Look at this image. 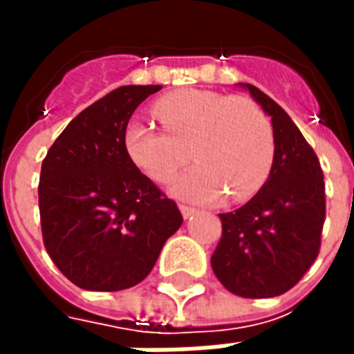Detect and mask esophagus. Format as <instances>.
<instances>
[{
    "instance_id": "obj_1",
    "label": "esophagus",
    "mask_w": 354,
    "mask_h": 354,
    "mask_svg": "<svg viewBox=\"0 0 354 354\" xmlns=\"http://www.w3.org/2000/svg\"><path fill=\"white\" fill-rule=\"evenodd\" d=\"M180 212H182V216H184V220H189V218H192V216L195 214L197 210L192 207H185V205H182V207H180Z\"/></svg>"
}]
</instances>
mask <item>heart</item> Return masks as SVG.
<instances>
[{
  "label": "heart",
  "instance_id": "obj_1",
  "mask_svg": "<svg viewBox=\"0 0 354 354\" xmlns=\"http://www.w3.org/2000/svg\"><path fill=\"white\" fill-rule=\"evenodd\" d=\"M153 115L165 131L132 119L123 147L136 169L153 182H169L180 167L197 159L170 184L178 199L245 201L260 189L274 157L273 127L266 111L246 96L184 88L161 96ZM192 153H189V149Z\"/></svg>",
  "mask_w": 354,
  "mask_h": 354
}]
</instances>
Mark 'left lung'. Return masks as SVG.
I'll return each mask as SVG.
<instances>
[{"label":"left lung","mask_w":354,"mask_h":354,"mask_svg":"<svg viewBox=\"0 0 354 354\" xmlns=\"http://www.w3.org/2000/svg\"><path fill=\"white\" fill-rule=\"evenodd\" d=\"M271 117L274 157L261 189L235 212L220 214L222 239L210 258L225 288L241 297H274L296 286L319 256L326 216L322 169L284 109L248 83Z\"/></svg>","instance_id":"left-lung-1"}]
</instances>
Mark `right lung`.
I'll list each match as a JSON object with an SVG mask.
<instances>
[{"mask_svg":"<svg viewBox=\"0 0 354 354\" xmlns=\"http://www.w3.org/2000/svg\"><path fill=\"white\" fill-rule=\"evenodd\" d=\"M161 85H127L83 109L47 151L39 176L43 243L83 290L131 288L153 269L184 218L123 147L129 119Z\"/></svg>","mask_w":354,"mask_h":354,"instance_id":"add662e5","label":"right lung"}]
</instances>
